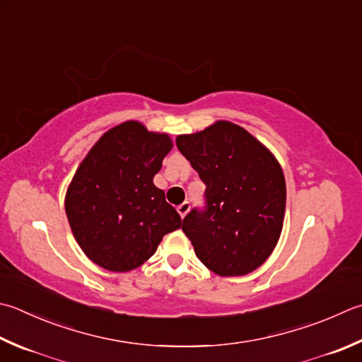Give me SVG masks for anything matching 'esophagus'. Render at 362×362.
<instances>
[{
  "label": "esophagus",
  "instance_id": "34e87169",
  "mask_svg": "<svg viewBox=\"0 0 362 362\" xmlns=\"http://www.w3.org/2000/svg\"><path fill=\"white\" fill-rule=\"evenodd\" d=\"M176 209H178V213H180V216L182 217V219H184V217H186V214L189 213V209H190V203L189 202H184V203H181L180 204V206L178 208H176Z\"/></svg>",
  "mask_w": 362,
  "mask_h": 362
}]
</instances>
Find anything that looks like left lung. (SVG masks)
<instances>
[{"label": "left lung", "instance_id": "8db88e82", "mask_svg": "<svg viewBox=\"0 0 362 362\" xmlns=\"http://www.w3.org/2000/svg\"><path fill=\"white\" fill-rule=\"evenodd\" d=\"M176 146L206 184V209H192L182 221L195 255L219 276L249 274L282 233L287 187L281 163L230 121L178 135Z\"/></svg>", "mask_w": 362, "mask_h": 362}]
</instances>
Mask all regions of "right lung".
<instances>
[{
    "mask_svg": "<svg viewBox=\"0 0 362 362\" xmlns=\"http://www.w3.org/2000/svg\"><path fill=\"white\" fill-rule=\"evenodd\" d=\"M172 148L168 134L126 121L108 129L81 160L64 208L75 241L100 268H139L163 236L181 227L180 214L153 182Z\"/></svg>",
    "mask_w": 362,
    "mask_h": 362,
    "instance_id": "add662e5",
    "label": "right lung"
}]
</instances>
